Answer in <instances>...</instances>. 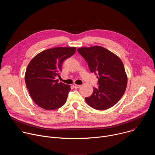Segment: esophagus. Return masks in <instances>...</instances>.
<instances>
[{
	"label": "esophagus",
	"mask_w": 155,
	"mask_h": 155,
	"mask_svg": "<svg viewBox=\"0 0 155 155\" xmlns=\"http://www.w3.org/2000/svg\"><path fill=\"white\" fill-rule=\"evenodd\" d=\"M73 86H74V87L75 88V89H77V88H79V87L81 86V85H80V84H74Z\"/></svg>",
	"instance_id": "esophagus-1"
}]
</instances>
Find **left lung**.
<instances>
[{
  "instance_id": "left-lung-1",
  "label": "left lung",
  "mask_w": 155,
  "mask_h": 155,
  "mask_svg": "<svg viewBox=\"0 0 155 155\" xmlns=\"http://www.w3.org/2000/svg\"><path fill=\"white\" fill-rule=\"evenodd\" d=\"M78 52L87 62L90 71L98 78L97 87L85 101L92 108L104 110L115 105L126 89L127 78L121 60L100 46L82 47Z\"/></svg>"
}]
</instances>
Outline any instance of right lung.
<instances>
[{
	"label": "right lung",
	"instance_id": "add662e5",
	"mask_svg": "<svg viewBox=\"0 0 155 155\" xmlns=\"http://www.w3.org/2000/svg\"><path fill=\"white\" fill-rule=\"evenodd\" d=\"M75 47H56L44 50L29 62L25 73L27 89L39 107L53 110L63 106L71 91L70 85L59 83L63 62L75 53Z\"/></svg>",
	"mask_w": 155,
	"mask_h": 155
}]
</instances>
